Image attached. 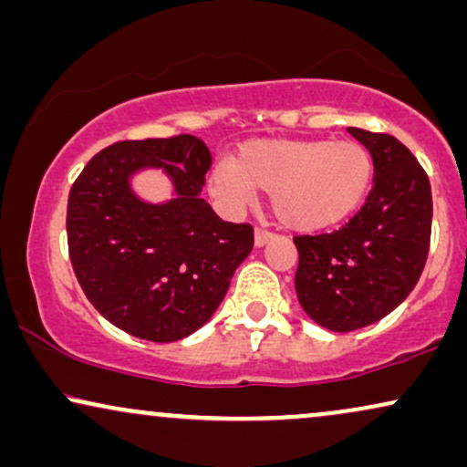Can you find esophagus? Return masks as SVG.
Wrapping results in <instances>:
<instances>
[{
  "mask_svg": "<svg viewBox=\"0 0 467 467\" xmlns=\"http://www.w3.org/2000/svg\"><path fill=\"white\" fill-rule=\"evenodd\" d=\"M274 237H275V234L269 233V230H265V228L254 230V244H256L258 247L265 245V244H267V241H271Z\"/></svg>",
  "mask_w": 467,
  "mask_h": 467,
  "instance_id": "obj_1",
  "label": "esophagus"
}]
</instances>
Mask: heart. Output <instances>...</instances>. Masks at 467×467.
Wrapping results in <instances>:
<instances>
[{
  "label": "heart",
  "mask_w": 467,
  "mask_h": 467,
  "mask_svg": "<svg viewBox=\"0 0 467 467\" xmlns=\"http://www.w3.org/2000/svg\"><path fill=\"white\" fill-rule=\"evenodd\" d=\"M375 161L353 140H252L237 161L211 170L209 190L233 209L271 193L275 215L295 230L315 233L356 213L370 190Z\"/></svg>",
  "instance_id": "heart-1"
}]
</instances>
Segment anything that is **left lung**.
Returning <instances> with one entry per match:
<instances>
[{
    "label": "left lung",
    "instance_id": "1",
    "mask_svg": "<svg viewBox=\"0 0 467 467\" xmlns=\"http://www.w3.org/2000/svg\"><path fill=\"white\" fill-rule=\"evenodd\" d=\"M375 161L373 190L345 226L295 237V291L312 321L353 332L379 321L414 291L431 244V182L405 144L388 133L347 129Z\"/></svg>",
    "mask_w": 467,
    "mask_h": 467
}]
</instances>
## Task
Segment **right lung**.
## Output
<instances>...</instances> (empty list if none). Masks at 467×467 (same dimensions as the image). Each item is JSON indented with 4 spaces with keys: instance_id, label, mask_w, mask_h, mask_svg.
Returning a JSON list of instances; mask_svg holds the SVG:
<instances>
[{
    "instance_id": "add662e5",
    "label": "right lung",
    "mask_w": 467,
    "mask_h": 467,
    "mask_svg": "<svg viewBox=\"0 0 467 467\" xmlns=\"http://www.w3.org/2000/svg\"><path fill=\"white\" fill-rule=\"evenodd\" d=\"M161 167L177 196L149 205L128 176ZM211 152L193 135L125 140L97 152L68 193L67 234L86 297L127 334L172 342L196 332L222 304L254 245L250 223L222 222L200 198Z\"/></svg>"
}]
</instances>
